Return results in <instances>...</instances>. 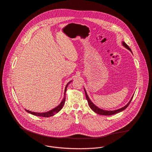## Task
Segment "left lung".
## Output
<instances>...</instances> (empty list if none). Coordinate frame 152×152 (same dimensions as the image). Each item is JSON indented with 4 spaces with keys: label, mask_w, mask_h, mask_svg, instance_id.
Instances as JSON below:
<instances>
[{
    "label": "left lung",
    "mask_w": 152,
    "mask_h": 152,
    "mask_svg": "<svg viewBox=\"0 0 152 152\" xmlns=\"http://www.w3.org/2000/svg\"><path fill=\"white\" fill-rule=\"evenodd\" d=\"M122 44H123V45L124 47H125L126 49H128V50H129V51L132 53V52L131 51L130 48L129 47V46H128L124 42H122ZM84 89L85 94H86V99H87L88 103V105H89V107H90L91 109L94 112L96 113H97V114H98V115H104V116H110V115L117 114V113H120V112H122L123 110H125V109L126 108L128 107V105H129L130 102H131L132 99H133V96H134V95L132 96V97L130 101L128 102V103L126 105H125L124 107H123V108L118 109H116V110H104V109H102L100 108H99L98 107H97L96 105H95L92 102V101L90 100L89 97H88V94H87V92H86V89H85L84 88Z\"/></svg>",
    "instance_id": "1"
}]
</instances>
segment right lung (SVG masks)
Instances as JSON below:
<instances>
[{"instance_id": "right-lung-1", "label": "right lung", "mask_w": 152, "mask_h": 152, "mask_svg": "<svg viewBox=\"0 0 152 152\" xmlns=\"http://www.w3.org/2000/svg\"><path fill=\"white\" fill-rule=\"evenodd\" d=\"M72 81V80L70 81L69 82H68L67 83V84L66 85V86L65 87V90H64V97H63L62 101H61V102L60 103V104L57 106L56 107H55V108L52 109L48 111V112H42V113H40V112H32V111H30L28 110H27V109H25L26 112H27L28 113H29L31 115H33L34 116H39V117H51V116H54L55 115H56V113H58V112L63 108L64 105V103H65V93H66V88L68 86V84L69 83H71V82Z\"/></svg>"}]
</instances>
